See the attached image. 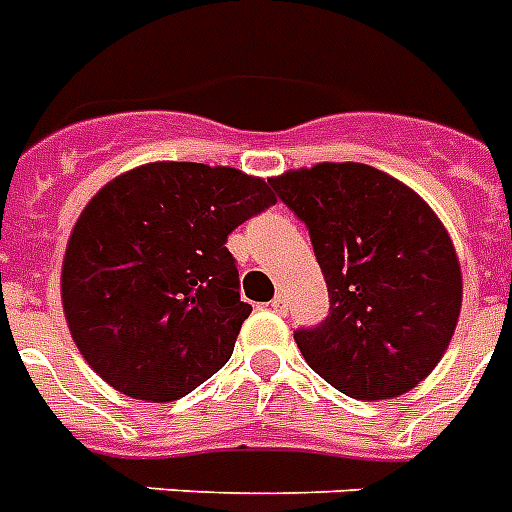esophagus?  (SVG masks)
Masks as SVG:
<instances>
[{"label":"esophagus","mask_w":512,"mask_h":512,"mask_svg":"<svg viewBox=\"0 0 512 512\" xmlns=\"http://www.w3.org/2000/svg\"><path fill=\"white\" fill-rule=\"evenodd\" d=\"M270 307H273V310H276V313H289V299H286V294H276V297H273V302H270Z\"/></svg>","instance_id":"34e87169"}]
</instances>
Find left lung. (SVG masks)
Masks as SVG:
<instances>
[{"mask_svg":"<svg viewBox=\"0 0 512 512\" xmlns=\"http://www.w3.org/2000/svg\"><path fill=\"white\" fill-rule=\"evenodd\" d=\"M310 231L328 315L294 342L321 378L355 400L410 392L458 326L463 278L426 202L363 162H321L268 181Z\"/></svg>","mask_w":512,"mask_h":512,"instance_id":"obj_1","label":"left lung"}]
</instances>
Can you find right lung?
Returning <instances> with one entry per match:
<instances>
[{
  "label": "right lung",
  "instance_id": "1",
  "mask_svg": "<svg viewBox=\"0 0 512 512\" xmlns=\"http://www.w3.org/2000/svg\"><path fill=\"white\" fill-rule=\"evenodd\" d=\"M276 197L263 178L152 162L99 191L62 263V307L86 363L147 402L186 397L234 352L252 305L228 234Z\"/></svg>",
  "mask_w": 512,
  "mask_h": 512
}]
</instances>
